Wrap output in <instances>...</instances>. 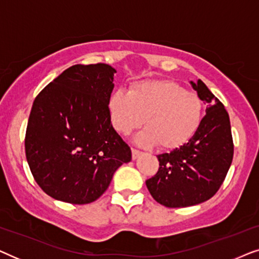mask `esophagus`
<instances>
[{
  "instance_id": "34e87169",
  "label": "esophagus",
  "mask_w": 259,
  "mask_h": 259,
  "mask_svg": "<svg viewBox=\"0 0 259 259\" xmlns=\"http://www.w3.org/2000/svg\"><path fill=\"white\" fill-rule=\"evenodd\" d=\"M140 154H141L140 151L136 150V148H132V159H133V160H136V159L139 157Z\"/></svg>"
}]
</instances>
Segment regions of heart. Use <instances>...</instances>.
<instances>
[{
    "mask_svg": "<svg viewBox=\"0 0 259 259\" xmlns=\"http://www.w3.org/2000/svg\"><path fill=\"white\" fill-rule=\"evenodd\" d=\"M113 127L128 136L143 125L136 137L140 146L158 144L164 150L185 145L199 128L204 115L200 98L179 83L166 80L138 82L128 92L115 91L108 100Z\"/></svg>",
    "mask_w": 259,
    "mask_h": 259,
    "instance_id": "obj_1",
    "label": "heart"
}]
</instances>
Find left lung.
Returning <instances> with one entry per match:
<instances>
[{
    "label": "left lung",
    "instance_id": "1",
    "mask_svg": "<svg viewBox=\"0 0 259 259\" xmlns=\"http://www.w3.org/2000/svg\"><path fill=\"white\" fill-rule=\"evenodd\" d=\"M206 115L197 133L179 148L158 155L157 175L146 180L151 196L166 207H186L213 197L233 158L230 118L224 105L201 80L190 81Z\"/></svg>",
    "mask_w": 259,
    "mask_h": 259
}]
</instances>
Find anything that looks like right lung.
<instances>
[{
	"mask_svg": "<svg viewBox=\"0 0 259 259\" xmlns=\"http://www.w3.org/2000/svg\"><path fill=\"white\" fill-rule=\"evenodd\" d=\"M114 73L106 63L72 66L35 98L26 157L35 182L56 200L80 205L97 200L116 169L132 159L111 122Z\"/></svg>",
	"mask_w": 259,
	"mask_h": 259,
	"instance_id": "right-lung-1",
	"label": "right lung"
}]
</instances>
